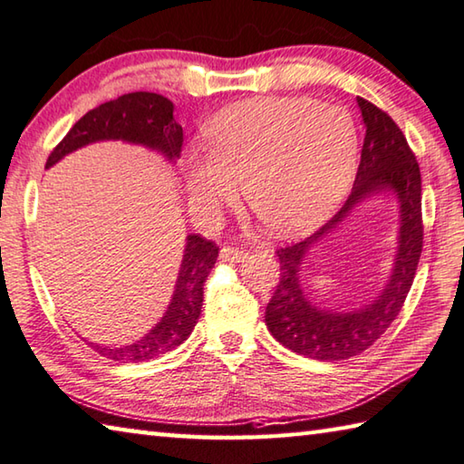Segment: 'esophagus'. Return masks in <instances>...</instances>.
<instances>
[{"instance_id": "34e87169", "label": "esophagus", "mask_w": 464, "mask_h": 464, "mask_svg": "<svg viewBox=\"0 0 464 464\" xmlns=\"http://www.w3.org/2000/svg\"><path fill=\"white\" fill-rule=\"evenodd\" d=\"M219 258H222L224 263H242L246 258L245 250H238V248H232V246H224L219 250Z\"/></svg>"}]
</instances>
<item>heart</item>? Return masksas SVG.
<instances>
[{
    "mask_svg": "<svg viewBox=\"0 0 464 464\" xmlns=\"http://www.w3.org/2000/svg\"><path fill=\"white\" fill-rule=\"evenodd\" d=\"M208 152L183 160L191 208L214 218L237 203L245 181L250 209L281 237L318 227L344 201L359 162L351 113L310 97H256L219 110Z\"/></svg>",
    "mask_w": 464,
    "mask_h": 464,
    "instance_id": "heart-1",
    "label": "heart"
}]
</instances>
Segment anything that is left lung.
<instances>
[{
    "instance_id": "obj_1",
    "label": "left lung",
    "mask_w": 464,
    "mask_h": 464,
    "mask_svg": "<svg viewBox=\"0 0 464 464\" xmlns=\"http://www.w3.org/2000/svg\"><path fill=\"white\" fill-rule=\"evenodd\" d=\"M356 103L367 132L351 198L310 238L277 250L281 279L265 312L266 328L273 338L289 351L314 361L351 359L385 334L410 294L424 240L418 160L401 130L383 110L362 97H356ZM381 194L395 197L401 208L396 256L384 289L361 308H322L306 297L309 292L301 273L306 255L337 229L361 202Z\"/></svg>"
}]
</instances>
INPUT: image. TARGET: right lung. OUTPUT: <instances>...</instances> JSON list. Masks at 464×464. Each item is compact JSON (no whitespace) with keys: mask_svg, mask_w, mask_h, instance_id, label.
<instances>
[{"mask_svg":"<svg viewBox=\"0 0 464 464\" xmlns=\"http://www.w3.org/2000/svg\"><path fill=\"white\" fill-rule=\"evenodd\" d=\"M175 105L165 95L136 92L105 102L100 108L89 110L72 124L59 146L51 152L46 169L63 160L67 154L87 144L121 140L126 144L144 146L159 152L162 159L175 165L183 144V128L173 118ZM218 246L214 242L189 234L185 238L181 266L175 281L173 297L162 318L146 334L126 346H102L87 343L105 359L120 362H142L173 351L183 344L198 324L203 305V281L216 265Z\"/></svg>","mask_w":464,"mask_h":464,"instance_id":"right-lung-1","label":"right lung"}]
</instances>
